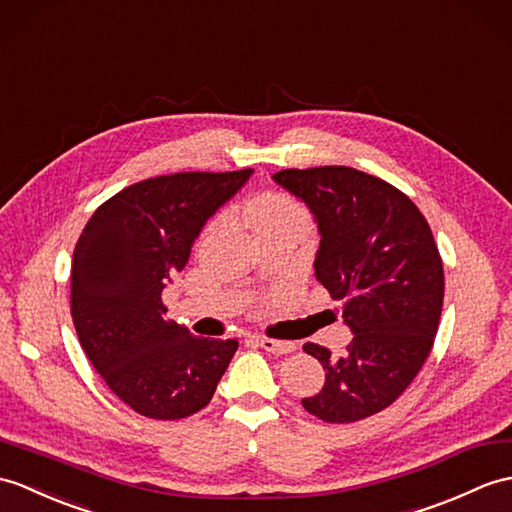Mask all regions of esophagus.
<instances>
[{
	"mask_svg": "<svg viewBox=\"0 0 512 512\" xmlns=\"http://www.w3.org/2000/svg\"><path fill=\"white\" fill-rule=\"evenodd\" d=\"M257 344H259V347L264 349V351L277 353V355L296 351V344H294V342H283V340H272V338H257Z\"/></svg>",
	"mask_w": 512,
	"mask_h": 512,
	"instance_id": "34e87169",
	"label": "esophagus"
}]
</instances>
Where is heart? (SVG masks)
<instances>
[{"label": "heart", "mask_w": 512, "mask_h": 512, "mask_svg": "<svg viewBox=\"0 0 512 512\" xmlns=\"http://www.w3.org/2000/svg\"><path fill=\"white\" fill-rule=\"evenodd\" d=\"M246 218H248V227L253 229V233L268 227H277V224H285V222L307 224V213L299 202L290 196L275 194V192L261 194L259 198H255L246 209Z\"/></svg>", "instance_id": "b5f03b06"}]
</instances>
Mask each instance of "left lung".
<instances>
[{
	"label": "left lung",
	"mask_w": 512,
	"mask_h": 512,
	"mask_svg": "<svg viewBox=\"0 0 512 512\" xmlns=\"http://www.w3.org/2000/svg\"><path fill=\"white\" fill-rule=\"evenodd\" d=\"M272 178L314 213L316 279L342 301L353 334L342 358L305 344L325 368V386L303 408L327 423L371 417L410 386L432 351L445 277L430 224L397 187L344 165Z\"/></svg>",
	"instance_id": "8db88e82"
}]
</instances>
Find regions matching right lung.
I'll return each mask as SVG.
<instances>
[{
	"label": "right lung",
	"mask_w": 512,
	"mask_h": 512,
	"mask_svg": "<svg viewBox=\"0 0 512 512\" xmlns=\"http://www.w3.org/2000/svg\"><path fill=\"white\" fill-rule=\"evenodd\" d=\"M253 170L178 172L122 189L95 209L71 264V318L89 362L148 419L202 410L237 340L189 334L165 318L161 292L183 270L205 222Z\"/></svg>",
	"instance_id": "right-lung-1"
}]
</instances>
